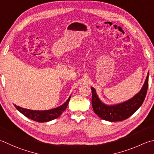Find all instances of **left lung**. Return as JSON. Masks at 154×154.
Segmentation results:
<instances>
[{
  "label": "left lung",
  "mask_w": 154,
  "mask_h": 154,
  "mask_svg": "<svg viewBox=\"0 0 154 154\" xmlns=\"http://www.w3.org/2000/svg\"><path fill=\"white\" fill-rule=\"evenodd\" d=\"M149 73L140 91L129 100L123 103L108 105L103 103L97 95L95 89L91 87L92 91L91 104L95 114L101 119L108 122H119L128 119L142 105L147 94L148 87Z\"/></svg>",
  "instance_id": "1"
}]
</instances>
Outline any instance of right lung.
<instances>
[{
  "instance_id": "obj_1",
  "label": "right lung",
  "mask_w": 154,
  "mask_h": 154,
  "mask_svg": "<svg viewBox=\"0 0 154 154\" xmlns=\"http://www.w3.org/2000/svg\"><path fill=\"white\" fill-rule=\"evenodd\" d=\"M71 96H69V97L65 103H63L61 106L58 107H56L55 109H50V110H45V111H36V110H31V109H25V108H22L19 106L14 105V107H16V109L20 111V112L23 114L24 116H26L28 118L31 119L33 121L37 122H50L51 120H53L57 117H59L61 115L63 112H64L66 108H67L68 103L70 100Z\"/></svg>"
}]
</instances>
